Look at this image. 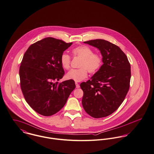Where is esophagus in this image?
Instances as JSON below:
<instances>
[{
	"label": "esophagus",
	"mask_w": 154,
	"mask_h": 154,
	"mask_svg": "<svg viewBox=\"0 0 154 154\" xmlns=\"http://www.w3.org/2000/svg\"><path fill=\"white\" fill-rule=\"evenodd\" d=\"M75 85H76V88H79L80 87V85H79V83H77V82H75Z\"/></svg>",
	"instance_id": "34e87169"
}]
</instances>
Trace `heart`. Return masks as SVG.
Segmentation results:
<instances>
[{
	"mask_svg": "<svg viewBox=\"0 0 154 154\" xmlns=\"http://www.w3.org/2000/svg\"><path fill=\"white\" fill-rule=\"evenodd\" d=\"M72 55L79 57L81 60L79 64V69H71L66 75L69 80L75 82H81L87 78L88 72L93 74L97 72L102 65V58L97 53H93V50L88 46L80 45L72 50ZM61 64L63 69H69L70 68L71 57L64 52L60 57Z\"/></svg>",
	"mask_w": 154,
	"mask_h": 154,
	"instance_id": "heart-1",
	"label": "heart"
}]
</instances>
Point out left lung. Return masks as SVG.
<instances>
[{
    "label": "left lung",
    "instance_id": "left-lung-1",
    "mask_svg": "<svg viewBox=\"0 0 154 154\" xmlns=\"http://www.w3.org/2000/svg\"><path fill=\"white\" fill-rule=\"evenodd\" d=\"M84 42L100 51L103 64L90 80L80 84L82 104L91 117H106L119 108L129 91L131 65L119 47L107 41L97 39Z\"/></svg>",
    "mask_w": 154,
    "mask_h": 154
}]
</instances>
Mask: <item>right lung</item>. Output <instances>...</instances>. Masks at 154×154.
<instances>
[{"instance_id":"obj_1","label":"right lung","mask_w":154,"mask_h":154,"mask_svg":"<svg viewBox=\"0 0 154 154\" xmlns=\"http://www.w3.org/2000/svg\"><path fill=\"white\" fill-rule=\"evenodd\" d=\"M72 44L45 38L32 44L23 57L20 88L26 102L41 115L50 116L60 111L75 88L72 80L57 82L65 73L60 57Z\"/></svg>"}]
</instances>
